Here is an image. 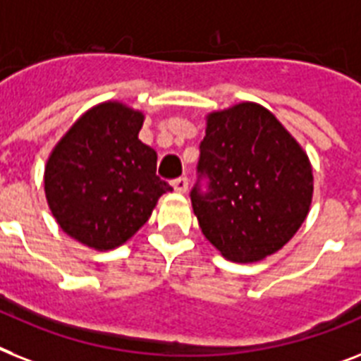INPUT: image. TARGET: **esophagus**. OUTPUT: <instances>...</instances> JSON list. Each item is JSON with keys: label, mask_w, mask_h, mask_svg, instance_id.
Segmentation results:
<instances>
[{"label": "esophagus", "mask_w": 361, "mask_h": 361, "mask_svg": "<svg viewBox=\"0 0 361 361\" xmlns=\"http://www.w3.org/2000/svg\"><path fill=\"white\" fill-rule=\"evenodd\" d=\"M172 187H174L176 192H187V187H189V181H187V178H178V180L172 181Z\"/></svg>", "instance_id": "1"}]
</instances>
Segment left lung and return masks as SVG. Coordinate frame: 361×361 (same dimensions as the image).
I'll list each match as a JSON object with an SVG mask.
<instances>
[{
	"instance_id": "8db88e82",
	"label": "left lung",
	"mask_w": 361,
	"mask_h": 361,
	"mask_svg": "<svg viewBox=\"0 0 361 361\" xmlns=\"http://www.w3.org/2000/svg\"><path fill=\"white\" fill-rule=\"evenodd\" d=\"M198 172L209 178V192L192 189V211L207 241L230 262H262L278 252L312 207L310 157L254 102L207 114Z\"/></svg>"
}]
</instances>
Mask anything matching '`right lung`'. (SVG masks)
Listing matches in <instances>:
<instances>
[{
  "label": "right lung",
  "mask_w": 361,
  "mask_h": 361,
  "mask_svg": "<svg viewBox=\"0 0 361 361\" xmlns=\"http://www.w3.org/2000/svg\"><path fill=\"white\" fill-rule=\"evenodd\" d=\"M145 113L109 99L85 111L44 166V192L61 230L98 252L124 245L172 187L139 139Z\"/></svg>",
  "instance_id": "obj_1"
}]
</instances>
